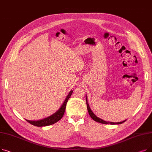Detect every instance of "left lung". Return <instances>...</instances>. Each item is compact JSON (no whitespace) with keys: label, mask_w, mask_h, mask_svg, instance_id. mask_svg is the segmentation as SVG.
Returning a JSON list of instances; mask_svg holds the SVG:
<instances>
[{"label":"left lung","mask_w":152,"mask_h":152,"mask_svg":"<svg viewBox=\"0 0 152 152\" xmlns=\"http://www.w3.org/2000/svg\"><path fill=\"white\" fill-rule=\"evenodd\" d=\"M86 104H87V110H88V112L89 115L91 116V117L92 118V119H93L94 121H95L96 122L100 123H102V124H120L123 123L124 122H125L126 120L123 121L122 122H119V123H113V122H109V121H103V119L97 117L94 115V113L92 112V110H91L89 104H88V102H87V97H86Z\"/></svg>","instance_id":"left-lung-1"}]
</instances>
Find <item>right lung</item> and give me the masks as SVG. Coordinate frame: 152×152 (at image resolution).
<instances>
[{"mask_svg":"<svg viewBox=\"0 0 152 152\" xmlns=\"http://www.w3.org/2000/svg\"><path fill=\"white\" fill-rule=\"evenodd\" d=\"M72 93H73V91H71L68 94V95H67L66 99L65 100V102H63V105H61L60 108L57 111V112L54 113L53 115H52V116L48 117L47 118L41 119V120H39V121H29V120H26V121L30 124H33V126H37V127L49 126L54 123H56L57 121L60 120V119L63 117L64 113H65L67 102L69 99V97H71Z\"/></svg>","mask_w":152,"mask_h":152,"instance_id":"right-lung-1","label":"right lung"}]
</instances>
